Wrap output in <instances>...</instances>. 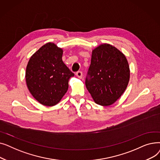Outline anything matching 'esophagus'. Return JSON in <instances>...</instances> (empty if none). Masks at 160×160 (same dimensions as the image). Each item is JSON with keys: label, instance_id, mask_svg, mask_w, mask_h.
I'll use <instances>...</instances> for the list:
<instances>
[{"label": "esophagus", "instance_id": "obj_1", "mask_svg": "<svg viewBox=\"0 0 160 160\" xmlns=\"http://www.w3.org/2000/svg\"><path fill=\"white\" fill-rule=\"evenodd\" d=\"M76 74H77L78 78H82V71H78V72H77V73H76Z\"/></svg>", "mask_w": 160, "mask_h": 160}]
</instances>
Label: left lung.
I'll use <instances>...</instances> for the list:
<instances>
[{
	"mask_svg": "<svg viewBox=\"0 0 160 160\" xmlns=\"http://www.w3.org/2000/svg\"><path fill=\"white\" fill-rule=\"evenodd\" d=\"M130 80L125 56L110 44H102L92 51L86 86L95 103L113 104L124 92Z\"/></svg>",
	"mask_w": 160,
	"mask_h": 160,
	"instance_id": "obj_1",
	"label": "left lung"
}]
</instances>
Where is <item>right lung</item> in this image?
<instances>
[{
    "label": "right lung",
    "mask_w": 160,
    "mask_h": 160,
    "mask_svg": "<svg viewBox=\"0 0 160 160\" xmlns=\"http://www.w3.org/2000/svg\"><path fill=\"white\" fill-rule=\"evenodd\" d=\"M63 50L48 43L33 54L26 69V82L32 95L44 106H52L60 101L74 77L62 61Z\"/></svg>",
    "instance_id": "1"
}]
</instances>
